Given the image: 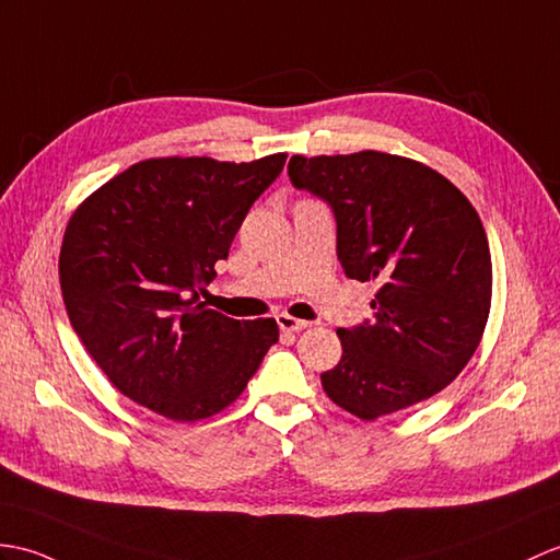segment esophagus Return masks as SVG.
I'll list each match as a JSON object with an SVG mask.
<instances>
[{
  "label": "esophagus",
  "mask_w": 560,
  "mask_h": 560,
  "mask_svg": "<svg viewBox=\"0 0 560 560\" xmlns=\"http://www.w3.org/2000/svg\"><path fill=\"white\" fill-rule=\"evenodd\" d=\"M277 322H279L281 331H291V334H295V331H303V329H307V327H310V322H305V319H295V317H291V315H285V312H281V315H277Z\"/></svg>",
  "instance_id": "obj_1"
}]
</instances>
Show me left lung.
I'll list each match as a JSON object with an SVG mask.
<instances>
[{
  "mask_svg": "<svg viewBox=\"0 0 560 560\" xmlns=\"http://www.w3.org/2000/svg\"><path fill=\"white\" fill-rule=\"evenodd\" d=\"M289 176L327 200L346 277L374 281V319L339 329L343 355L322 374L336 406L360 420L446 388L482 341L491 255L472 202L432 166L398 154H293Z\"/></svg>",
  "mask_w": 560,
  "mask_h": 560,
  "instance_id": "1",
  "label": "left lung"
}]
</instances>
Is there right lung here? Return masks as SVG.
Here are the masks:
<instances>
[{"label":"right lung","instance_id":"obj_1","mask_svg":"<svg viewBox=\"0 0 560 560\" xmlns=\"http://www.w3.org/2000/svg\"><path fill=\"white\" fill-rule=\"evenodd\" d=\"M285 158H152L75 207L59 255L63 305L100 370L138 406L176 422L212 418L279 341L275 319H231L200 293Z\"/></svg>","mask_w":560,"mask_h":560}]
</instances>
